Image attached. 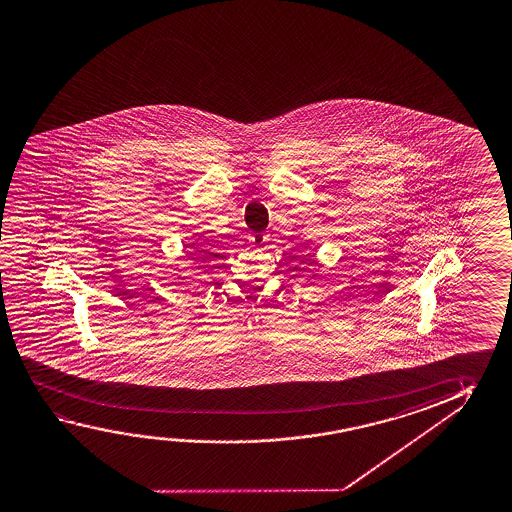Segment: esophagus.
<instances>
[{"mask_svg":"<svg viewBox=\"0 0 512 512\" xmlns=\"http://www.w3.org/2000/svg\"><path fill=\"white\" fill-rule=\"evenodd\" d=\"M250 241H252L253 246H262V244H264V241H266V235H262V234L250 235Z\"/></svg>","mask_w":512,"mask_h":512,"instance_id":"obj_1","label":"esophagus"}]
</instances>
